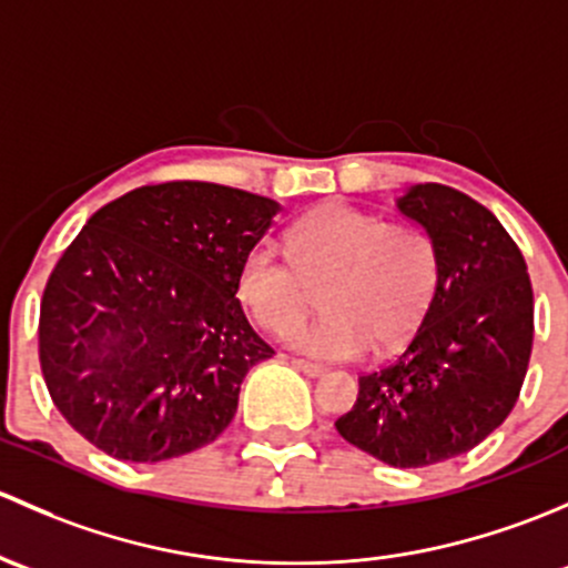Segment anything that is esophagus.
Listing matches in <instances>:
<instances>
[{"instance_id":"34e87169","label":"esophagus","mask_w":568,"mask_h":568,"mask_svg":"<svg viewBox=\"0 0 568 568\" xmlns=\"http://www.w3.org/2000/svg\"><path fill=\"white\" fill-rule=\"evenodd\" d=\"M292 364H295L297 369H301L303 374H306V377H320V374H325V366H320V364H312V361L295 358V361H292Z\"/></svg>"}]
</instances>
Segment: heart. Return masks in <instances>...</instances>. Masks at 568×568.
Returning <instances> with one entry per match:
<instances>
[{
    "label": "heart",
    "mask_w": 568,
    "mask_h": 568,
    "mask_svg": "<svg viewBox=\"0 0 568 568\" xmlns=\"http://www.w3.org/2000/svg\"><path fill=\"white\" fill-rule=\"evenodd\" d=\"M292 260L256 243L237 271V301L256 325L282 333L306 312L320 286L323 314L286 333L301 353L327 361L399 347L435 295L437 260L429 237L349 204H331L290 232Z\"/></svg>",
    "instance_id": "obj_1"
}]
</instances>
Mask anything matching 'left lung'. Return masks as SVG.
<instances>
[{"label": "left lung", "instance_id": "obj_1", "mask_svg": "<svg viewBox=\"0 0 568 568\" xmlns=\"http://www.w3.org/2000/svg\"><path fill=\"white\" fill-rule=\"evenodd\" d=\"M429 237L437 282L399 358L358 377L338 435L390 467L459 457L517 405L534 347V286L523 251L484 204L440 183L396 199Z\"/></svg>", "mask_w": 568, "mask_h": 568}]
</instances>
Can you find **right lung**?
Returning <instances> with one entry per match:
<instances>
[{"instance_id":"right-lung-1","label":"right lung","mask_w":568,"mask_h":568,"mask_svg":"<svg viewBox=\"0 0 568 568\" xmlns=\"http://www.w3.org/2000/svg\"><path fill=\"white\" fill-rule=\"evenodd\" d=\"M278 202L230 185H142L98 210L40 301V369L62 418L122 462L213 443L271 358L237 301Z\"/></svg>"}]
</instances>
